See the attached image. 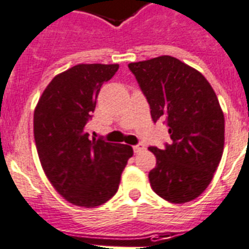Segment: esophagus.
Listing matches in <instances>:
<instances>
[{"label":"esophagus","instance_id":"esophagus-1","mask_svg":"<svg viewBox=\"0 0 249 249\" xmlns=\"http://www.w3.org/2000/svg\"><path fill=\"white\" fill-rule=\"evenodd\" d=\"M143 150H145V145H142V143H139V145H135V146H133V151L136 154L141 153Z\"/></svg>","mask_w":249,"mask_h":249}]
</instances>
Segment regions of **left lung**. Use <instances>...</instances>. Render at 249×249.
I'll return each instance as SVG.
<instances>
[{
  "label": "left lung",
  "instance_id": "8db88e82",
  "mask_svg": "<svg viewBox=\"0 0 249 249\" xmlns=\"http://www.w3.org/2000/svg\"><path fill=\"white\" fill-rule=\"evenodd\" d=\"M128 67L146 96L153 121L166 120L172 139L163 150L149 147L157 158L150 186L165 201L190 202L210 184L223 157L225 124L216 94L200 71L172 55Z\"/></svg>",
  "mask_w": 249,
  "mask_h": 249
}]
</instances>
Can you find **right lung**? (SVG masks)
I'll return each instance as SVG.
<instances>
[{"label":"right lung","instance_id":"add662e5","mask_svg":"<svg viewBox=\"0 0 249 249\" xmlns=\"http://www.w3.org/2000/svg\"><path fill=\"white\" fill-rule=\"evenodd\" d=\"M120 66L80 63L48 84L34 110V140L44 174L75 206L96 207L116 195L132 147L89 140L86 122L104 83Z\"/></svg>","mask_w":249,"mask_h":249}]
</instances>
